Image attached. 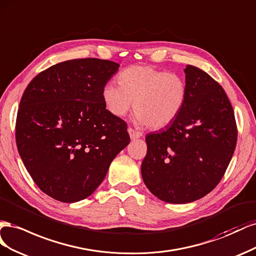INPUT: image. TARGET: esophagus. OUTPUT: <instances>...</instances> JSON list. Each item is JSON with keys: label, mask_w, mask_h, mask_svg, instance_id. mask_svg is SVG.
Listing matches in <instances>:
<instances>
[{"label": "esophagus", "mask_w": 256, "mask_h": 256, "mask_svg": "<svg viewBox=\"0 0 256 256\" xmlns=\"http://www.w3.org/2000/svg\"><path fill=\"white\" fill-rule=\"evenodd\" d=\"M128 130L130 140H137V138H140L142 136V134L140 132H138V130H135L133 128H130Z\"/></svg>", "instance_id": "1"}]
</instances>
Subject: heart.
I'll use <instances>...</instances> for the list:
<instances>
[{"instance_id":"heart-1","label":"heart","mask_w":256,"mask_h":256,"mask_svg":"<svg viewBox=\"0 0 256 256\" xmlns=\"http://www.w3.org/2000/svg\"><path fill=\"white\" fill-rule=\"evenodd\" d=\"M119 84L108 82L102 98L107 110L123 116L132 107L136 121L153 130L168 126L184 107L188 86L186 80L174 72L149 65H132L121 70Z\"/></svg>"}]
</instances>
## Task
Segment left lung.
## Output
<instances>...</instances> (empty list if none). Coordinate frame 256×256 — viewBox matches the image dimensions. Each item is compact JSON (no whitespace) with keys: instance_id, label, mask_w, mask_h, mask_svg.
<instances>
[{"instance_id":"1","label":"left lung","mask_w":256,"mask_h":256,"mask_svg":"<svg viewBox=\"0 0 256 256\" xmlns=\"http://www.w3.org/2000/svg\"><path fill=\"white\" fill-rule=\"evenodd\" d=\"M188 96L178 118L146 136L142 176L149 191L170 204L210 193L224 176L237 142V126L223 88L206 72L186 65Z\"/></svg>"}]
</instances>
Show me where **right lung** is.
I'll return each mask as SVG.
<instances>
[{"label": "right lung", "mask_w": 256, "mask_h": 256, "mask_svg": "<svg viewBox=\"0 0 256 256\" xmlns=\"http://www.w3.org/2000/svg\"><path fill=\"white\" fill-rule=\"evenodd\" d=\"M119 66L96 58L64 61L40 72L24 92L17 148L36 186L56 200L90 196L130 142L126 123L102 98Z\"/></svg>", "instance_id": "add662e5"}]
</instances>
